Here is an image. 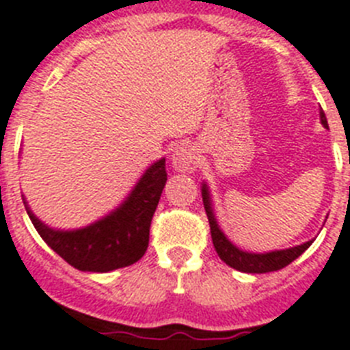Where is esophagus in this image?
Wrapping results in <instances>:
<instances>
[{
    "label": "esophagus",
    "mask_w": 350,
    "mask_h": 350,
    "mask_svg": "<svg viewBox=\"0 0 350 350\" xmlns=\"http://www.w3.org/2000/svg\"><path fill=\"white\" fill-rule=\"evenodd\" d=\"M172 165L180 172H192L198 167V154L192 146H180L176 147L172 154Z\"/></svg>",
    "instance_id": "34e87169"
}]
</instances>
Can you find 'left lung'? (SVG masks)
Instances as JSON below:
<instances>
[{
  "instance_id": "1",
  "label": "left lung",
  "mask_w": 350,
  "mask_h": 350,
  "mask_svg": "<svg viewBox=\"0 0 350 350\" xmlns=\"http://www.w3.org/2000/svg\"><path fill=\"white\" fill-rule=\"evenodd\" d=\"M320 120H322L323 127H327V118H325V113L320 111ZM201 196H203V204L204 212H206V217H208L210 223V234H212V243H214V248L217 252V255L221 257V260L228 264L230 268L239 269L244 273H268V271H277V269L286 268L288 264H291L297 257L306 252V250L311 246L313 241H308V243L300 244V246H293V248L288 250H277V252H268V254H248V252H243L237 246L230 243L226 239V235L221 232L219 224L215 221L214 210H212V203H210V194L208 187L203 183V189H201Z\"/></svg>"
}]
</instances>
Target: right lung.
<instances>
[{
    "label": "right lung",
    "mask_w": 350,
    "mask_h": 350,
    "mask_svg": "<svg viewBox=\"0 0 350 350\" xmlns=\"http://www.w3.org/2000/svg\"><path fill=\"white\" fill-rule=\"evenodd\" d=\"M165 181V158H161L146 170L118 208L86 228L70 232L46 226L32 214L27 201L23 203L42 241L57 255L81 271L106 273L131 266L144 257L149 246L150 221Z\"/></svg>",
    "instance_id": "add662e5"
}]
</instances>
